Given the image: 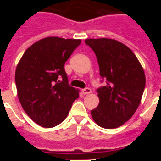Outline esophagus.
Instances as JSON below:
<instances>
[{"instance_id":"obj_1","label":"esophagus","mask_w":161,"mask_h":161,"mask_svg":"<svg viewBox=\"0 0 161 161\" xmlns=\"http://www.w3.org/2000/svg\"><path fill=\"white\" fill-rule=\"evenodd\" d=\"M82 92H83V94L84 95H88L91 94L92 91H91V90L90 88H86V89H84V90L82 91Z\"/></svg>"}]
</instances>
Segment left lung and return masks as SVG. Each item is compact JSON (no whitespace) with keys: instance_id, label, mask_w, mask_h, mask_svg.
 Masks as SVG:
<instances>
[{"instance_id":"8db88e82","label":"left lung","mask_w":161,"mask_h":161,"mask_svg":"<svg viewBox=\"0 0 161 161\" xmlns=\"http://www.w3.org/2000/svg\"><path fill=\"white\" fill-rule=\"evenodd\" d=\"M96 53L100 76L107 80L97 90L99 104L91 110L94 121L103 128H118L131 118L145 89L144 70L135 53L112 39H87Z\"/></svg>"}]
</instances>
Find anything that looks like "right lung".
I'll list each match as a JSON object with an SVG mask.
<instances>
[{
	"label": "right lung",
	"mask_w": 161,
	"mask_h": 161,
	"mask_svg": "<svg viewBox=\"0 0 161 161\" xmlns=\"http://www.w3.org/2000/svg\"><path fill=\"white\" fill-rule=\"evenodd\" d=\"M81 40L47 37L37 41L17 64L15 84L19 103L35 123L53 128L66 118L78 90L68 84L64 63Z\"/></svg>",
	"instance_id": "1"
}]
</instances>
